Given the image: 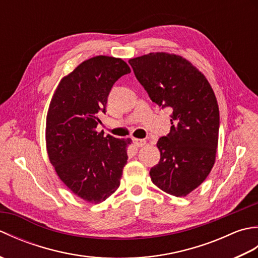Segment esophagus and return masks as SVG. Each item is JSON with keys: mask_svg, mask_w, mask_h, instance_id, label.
Instances as JSON below:
<instances>
[{"mask_svg": "<svg viewBox=\"0 0 258 258\" xmlns=\"http://www.w3.org/2000/svg\"><path fill=\"white\" fill-rule=\"evenodd\" d=\"M132 141H133V143H134L136 146H139V147H141V146H143V145H145V144H146V141H145V140H141V139H132Z\"/></svg>", "mask_w": 258, "mask_h": 258, "instance_id": "esophagus-1", "label": "esophagus"}]
</instances>
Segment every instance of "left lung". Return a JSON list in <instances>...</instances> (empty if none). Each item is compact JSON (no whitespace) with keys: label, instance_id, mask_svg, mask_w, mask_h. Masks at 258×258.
I'll return each mask as SVG.
<instances>
[{"label":"left lung","instance_id":"8db88e82","mask_svg":"<svg viewBox=\"0 0 258 258\" xmlns=\"http://www.w3.org/2000/svg\"><path fill=\"white\" fill-rule=\"evenodd\" d=\"M128 63L151 100L172 111L171 132L156 144L161 160L151 168L152 182L167 194L186 196L215 163L220 131L215 94L205 76L182 56L150 53Z\"/></svg>","mask_w":258,"mask_h":258}]
</instances>
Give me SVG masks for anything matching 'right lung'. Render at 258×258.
I'll use <instances>...</instances> for the list:
<instances>
[{"mask_svg":"<svg viewBox=\"0 0 258 258\" xmlns=\"http://www.w3.org/2000/svg\"><path fill=\"white\" fill-rule=\"evenodd\" d=\"M123 59L95 56L61 81L46 117V149L62 182L81 199L101 203L117 189L127 139L97 133L115 82L128 74Z\"/></svg>","mask_w":258,"mask_h":258,"instance_id":"right-lung-1","label":"right lung"}]
</instances>
